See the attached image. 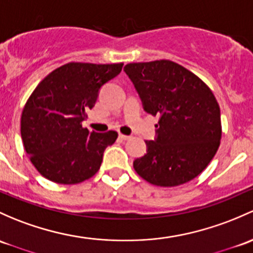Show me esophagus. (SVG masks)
<instances>
[{
    "instance_id": "1",
    "label": "esophagus",
    "mask_w": 253,
    "mask_h": 253,
    "mask_svg": "<svg viewBox=\"0 0 253 253\" xmlns=\"http://www.w3.org/2000/svg\"><path fill=\"white\" fill-rule=\"evenodd\" d=\"M119 138H120V139H122V140H129L132 137H131V135H125V134L120 133L119 134Z\"/></svg>"
}]
</instances>
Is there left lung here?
Here are the masks:
<instances>
[{
    "instance_id": "obj_1",
    "label": "left lung",
    "mask_w": 253,
    "mask_h": 253,
    "mask_svg": "<svg viewBox=\"0 0 253 253\" xmlns=\"http://www.w3.org/2000/svg\"><path fill=\"white\" fill-rule=\"evenodd\" d=\"M147 113L159 116L155 140L133 161L138 174L159 187H177L198 177L216 155L222 137L220 110L201 79L171 60L124 68Z\"/></svg>"
}]
</instances>
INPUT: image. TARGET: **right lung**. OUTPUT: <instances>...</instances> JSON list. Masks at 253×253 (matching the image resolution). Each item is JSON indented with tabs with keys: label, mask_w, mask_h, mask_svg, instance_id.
Listing matches in <instances>:
<instances>
[{
	"label": "right lung",
	"mask_w": 253,
	"mask_h": 253,
	"mask_svg": "<svg viewBox=\"0 0 253 253\" xmlns=\"http://www.w3.org/2000/svg\"><path fill=\"white\" fill-rule=\"evenodd\" d=\"M122 63H68L48 74L21 113L24 149L35 169L58 184H78L98 172L106 147L118 132L82 127L100 87L118 76Z\"/></svg>",
	"instance_id": "1"
}]
</instances>
